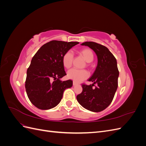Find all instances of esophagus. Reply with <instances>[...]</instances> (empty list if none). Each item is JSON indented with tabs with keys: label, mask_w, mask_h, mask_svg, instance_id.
<instances>
[{
	"label": "esophagus",
	"mask_w": 146,
	"mask_h": 146,
	"mask_svg": "<svg viewBox=\"0 0 146 146\" xmlns=\"http://www.w3.org/2000/svg\"><path fill=\"white\" fill-rule=\"evenodd\" d=\"M72 84H73V85L74 86H75V85H77V84H78V83L77 82H73V83H72Z\"/></svg>",
	"instance_id": "1"
}]
</instances>
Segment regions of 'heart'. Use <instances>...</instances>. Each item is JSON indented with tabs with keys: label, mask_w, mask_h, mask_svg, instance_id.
<instances>
[{
	"label": "heart",
	"mask_w": 146,
	"mask_h": 146,
	"mask_svg": "<svg viewBox=\"0 0 146 146\" xmlns=\"http://www.w3.org/2000/svg\"><path fill=\"white\" fill-rule=\"evenodd\" d=\"M83 58L86 62L91 63L94 60V55L92 50L89 48H84L78 52ZM74 60V56L71 52H67L63 55L62 64L66 69H69L72 66ZM89 76L88 71L85 69L78 70L76 69H72L69 70L67 74V77L69 79L76 82H80L85 80Z\"/></svg>",
	"instance_id": "1"
}]
</instances>
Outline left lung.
I'll return each instance as SVG.
<instances>
[{"label": "left lung", "instance_id": "obj_1", "mask_svg": "<svg viewBox=\"0 0 146 146\" xmlns=\"http://www.w3.org/2000/svg\"><path fill=\"white\" fill-rule=\"evenodd\" d=\"M82 45L88 46L95 52L98 63L94 72L88 80L93 84L87 85L83 83V91L77 96V99L85 108L99 112L111 103L117 90L119 70L116 59L107 47L100 44L89 41Z\"/></svg>", "mask_w": 146, "mask_h": 146}]
</instances>
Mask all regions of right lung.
<instances>
[{"mask_svg": "<svg viewBox=\"0 0 146 146\" xmlns=\"http://www.w3.org/2000/svg\"><path fill=\"white\" fill-rule=\"evenodd\" d=\"M78 42L52 40L44 44L35 54L27 69L25 87L33 105L48 110L58 105L64 91L72 87V81H61L66 74L63 55Z\"/></svg>", "mask_w": 146, "mask_h": 146, "instance_id": "add662e5", "label": "right lung"}]
</instances>
